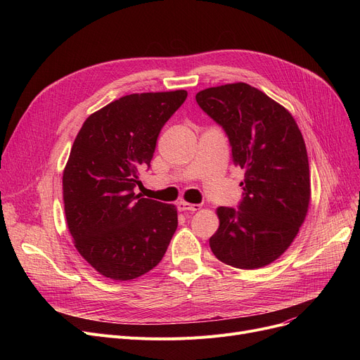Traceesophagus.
I'll list each match as a JSON object with an SVG mask.
<instances>
[{
  "instance_id": "esophagus-1",
  "label": "esophagus",
  "mask_w": 360,
  "mask_h": 360,
  "mask_svg": "<svg viewBox=\"0 0 360 360\" xmlns=\"http://www.w3.org/2000/svg\"><path fill=\"white\" fill-rule=\"evenodd\" d=\"M201 209L200 204H190L186 201H179L178 202V210L179 212H198Z\"/></svg>"
}]
</instances>
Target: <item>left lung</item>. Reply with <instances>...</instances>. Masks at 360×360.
Here are the masks:
<instances>
[{
    "mask_svg": "<svg viewBox=\"0 0 360 360\" xmlns=\"http://www.w3.org/2000/svg\"><path fill=\"white\" fill-rule=\"evenodd\" d=\"M195 101L224 129L233 163L245 169L242 200L238 209H217L220 226L210 248L235 269L267 266L290 247L308 213L311 181L302 132L288 109L247 83L201 90Z\"/></svg>",
    "mask_w": 360,
    "mask_h": 360,
    "instance_id": "obj_1",
    "label": "left lung"
}]
</instances>
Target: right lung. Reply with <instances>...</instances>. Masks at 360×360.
<instances>
[{
	"label": "right lung",
	"mask_w": 360,
	"mask_h": 360,
	"mask_svg": "<svg viewBox=\"0 0 360 360\" xmlns=\"http://www.w3.org/2000/svg\"><path fill=\"white\" fill-rule=\"evenodd\" d=\"M185 90L128 94L84 121L64 169L68 231L80 255L112 280L155 269L178 228L176 207L134 193L159 132Z\"/></svg>",
	"instance_id": "add662e5"
}]
</instances>
